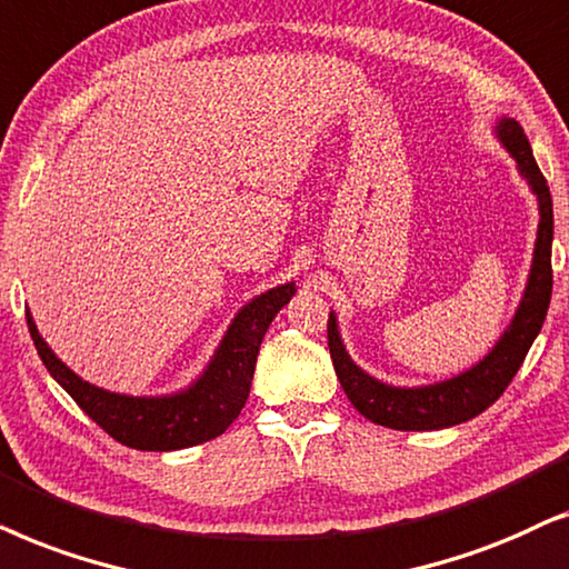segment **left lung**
Wrapping results in <instances>:
<instances>
[{
  "label": "left lung",
  "mask_w": 569,
  "mask_h": 569,
  "mask_svg": "<svg viewBox=\"0 0 569 569\" xmlns=\"http://www.w3.org/2000/svg\"><path fill=\"white\" fill-rule=\"evenodd\" d=\"M497 138L510 150V156L518 161V171L531 184L533 194L539 197L541 213L526 293H522L510 328L497 340V346L476 367L452 377V380L423 385V388H392V385L375 380V377L356 367L351 356L346 353L343 340H340L336 315L330 312L328 346L340 388L346 390L348 400L363 419L380 423V427L400 431L448 429L487 411L507 390L512 377L518 375L528 348L533 346L543 320H547L551 301V239H555V210H551L549 184L543 179L539 163H536L531 142H528L518 121L507 117L499 119Z\"/></svg>",
  "instance_id": "obj_1"
}]
</instances>
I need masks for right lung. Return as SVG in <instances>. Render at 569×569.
<instances>
[{"label":"right lung","mask_w":569,"mask_h":569,"mask_svg":"<svg viewBox=\"0 0 569 569\" xmlns=\"http://www.w3.org/2000/svg\"><path fill=\"white\" fill-rule=\"evenodd\" d=\"M293 293L297 286L283 283L249 301L233 317L200 380L187 390L161 398L119 396L80 380L67 363L57 359L47 340L38 336L30 312H26V320L43 367L106 435L132 450L169 452L208 442L231 427L249 398L264 332Z\"/></svg>","instance_id":"1"}]
</instances>
